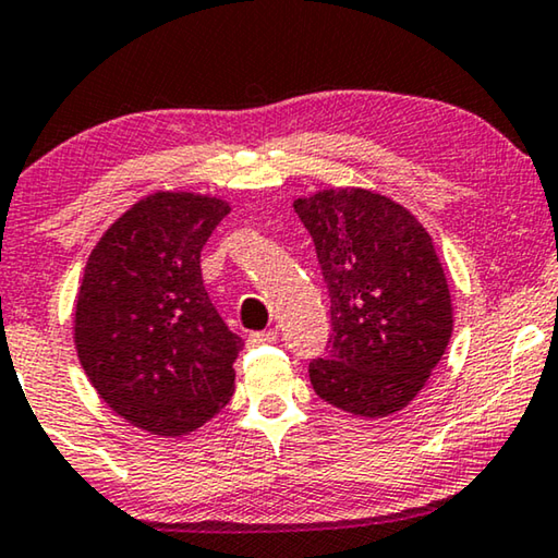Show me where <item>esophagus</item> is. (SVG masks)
Instances as JSON below:
<instances>
[{"label":"esophagus","mask_w":558,"mask_h":558,"mask_svg":"<svg viewBox=\"0 0 558 558\" xmlns=\"http://www.w3.org/2000/svg\"><path fill=\"white\" fill-rule=\"evenodd\" d=\"M278 340V332L276 330H263V332H253L247 342L251 344H268V342H276Z\"/></svg>","instance_id":"1"}]
</instances>
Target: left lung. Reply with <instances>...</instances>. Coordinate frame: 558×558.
<instances>
[{
  "instance_id": "obj_1",
  "label": "left lung",
  "mask_w": 558,
  "mask_h": 558,
  "mask_svg": "<svg viewBox=\"0 0 558 558\" xmlns=\"http://www.w3.org/2000/svg\"><path fill=\"white\" fill-rule=\"evenodd\" d=\"M330 293V352L311 362L315 395L360 417L400 412L452 338V295L432 235L367 189L295 198Z\"/></svg>"
}]
</instances>
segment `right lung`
<instances>
[{"label":"right lung","mask_w":558,"mask_h":558,"mask_svg":"<svg viewBox=\"0 0 558 558\" xmlns=\"http://www.w3.org/2000/svg\"><path fill=\"white\" fill-rule=\"evenodd\" d=\"M231 203L156 191L109 226L88 255L74 344L88 383L138 429L183 437L235 390L243 340L206 293L201 251Z\"/></svg>","instance_id":"right-lung-1"}]
</instances>
